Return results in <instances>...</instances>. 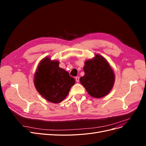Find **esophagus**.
<instances>
[{
    "instance_id": "34e87169",
    "label": "esophagus",
    "mask_w": 146,
    "mask_h": 146,
    "mask_svg": "<svg viewBox=\"0 0 146 146\" xmlns=\"http://www.w3.org/2000/svg\"><path fill=\"white\" fill-rule=\"evenodd\" d=\"M75 79H76V80L77 82H78L79 80H80V78H79L78 77H76V78H75Z\"/></svg>"
}]
</instances>
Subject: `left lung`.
<instances>
[{
    "mask_svg": "<svg viewBox=\"0 0 146 146\" xmlns=\"http://www.w3.org/2000/svg\"><path fill=\"white\" fill-rule=\"evenodd\" d=\"M85 76L80 82L88 94L95 98L107 95L113 86L114 74L111 66L104 57L96 55L95 58L85 61Z\"/></svg>",
    "mask_w": 146,
    "mask_h": 146,
    "instance_id": "obj_1",
    "label": "left lung"
}]
</instances>
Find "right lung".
<instances>
[{"instance_id": "right-lung-1", "label": "right lung", "mask_w": 146, "mask_h": 146, "mask_svg": "<svg viewBox=\"0 0 146 146\" xmlns=\"http://www.w3.org/2000/svg\"><path fill=\"white\" fill-rule=\"evenodd\" d=\"M75 83V79L69 72L59 67L58 61H51L49 58L41 61L34 78L35 86L39 93L55 104L64 99Z\"/></svg>"}]
</instances>
